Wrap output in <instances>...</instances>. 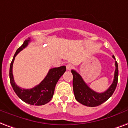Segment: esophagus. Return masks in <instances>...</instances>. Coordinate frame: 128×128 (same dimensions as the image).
<instances>
[{"label": "esophagus", "instance_id": "esophagus-1", "mask_svg": "<svg viewBox=\"0 0 128 128\" xmlns=\"http://www.w3.org/2000/svg\"><path fill=\"white\" fill-rule=\"evenodd\" d=\"M72 68H73V66H72L71 64H68L66 65V69L67 70H72Z\"/></svg>", "mask_w": 128, "mask_h": 128}]
</instances>
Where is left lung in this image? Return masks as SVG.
<instances>
[{"instance_id":"left-lung-1","label":"left lung","mask_w":128,"mask_h":128,"mask_svg":"<svg viewBox=\"0 0 128 128\" xmlns=\"http://www.w3.org/2000/svg\"><path fill=\"white\" fill-rule=\"evenodd\" d=\"M112 58L115 60L114 56ZM115 67L114 80L112 85L103 93H98L92 90L85 83L81 75L75 70H72L71 72L73 75V91L75 99L79 103L90 107L98 106L108 100L114 93L118 83L119 69L117 61H115Z\"/></svg>"}]
</instances>
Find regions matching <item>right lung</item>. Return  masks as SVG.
<instances>
[{
	"mask_svg": "<svg viewBox=\"0 0 128 128\" xmlns=\"http://www.w3.org/2000/svg\"><path fill=\"white\" fill-rule=\"evenodd\" d=\"M30 41V38L26 40L23 45L17 50V52L14 55L13 60L11 63L10 70H9L10 82L14 92L21 100L29 104L41 106L47 104L52 100L57 83L60 78L64 74L65 71L66 70V68L65 66H63L58 68L50 69L46 77L43 79V81L39 85L35 86L34 88L32 89L26 90V89H22L20 88L16 85L14 81V75H13V65L16 56L22 50H23L24 48L28 46Z\"/></svg>",
	"mask_w": 128,
	"mask_h": 128,
	"instance_id": "add662e5",
	"label": "right lung"
}]
</instances>
